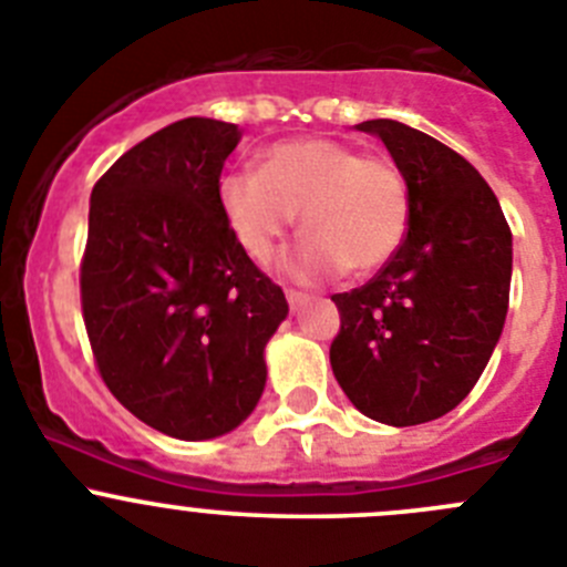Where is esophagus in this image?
Listing matches in <instances>:
<instances>
[{
    "label": "esophagus",
    "mask_w": 567,
    "mask_h": 567,
    "mask_svg": "<svg viewBox=\"0 0 567 567\" xmlns=\"http://www.w3.org/2000/svg\"><path fill=\"white\" fill-rule=\"evenodd\" d=\"M287 300H289V306H292V309H298V306H303L306 300H309V295L295 292V289H287Z\"/></svg>",
    "instance_id": "1"
}]
</instances>
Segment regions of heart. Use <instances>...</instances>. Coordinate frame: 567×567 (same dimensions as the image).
<instances>
[{
	"mask_svg": "<svg viewBox=\"0 0 567 567\" xmlns=\"http://www.w3.org/2000/svg\"><path fill=\"white\" fill-rule=\"evenodd\" d=\"M233 236L252 261L267 264L298 221L309 236L287 258L300 280L342 269L377 272L404 244L410 227L408 179L391 157L362 154L329 137L272 145L261 171L236 168L219 185Z\"/></svg>",
	"mask_w": 567,
	"mask_h": 567,
	"instance_id": "obj_1",
	"label": "heart"
}]
</instances>
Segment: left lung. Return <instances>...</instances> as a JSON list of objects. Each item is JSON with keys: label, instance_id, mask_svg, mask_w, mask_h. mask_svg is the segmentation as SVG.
Returning a JSON list of instances; mask_svg holds the SVG:
<instances>
[{"label": "left lung", "instance_id": "obj_1", "mask_svg": "<svg viewBox=\"0 0 567 567\" xmlns=\"http://www.w3.org/2000/svg\"><path fill=\"white\" fill-rule=\"evenodd\" d=\"M408 179L410 227L365 287L331 295V371L360 413L393 427L458 408L484 373L508 309L512 230L486 179L430 134L365 121Z\"/></svg>", "mask_w": 567, "mask_h": 567}]
</instances>
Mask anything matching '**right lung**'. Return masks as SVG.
<instances>
[{"label": "right lung", "instance_id": "obj_1", "mask_svg": "<svg viewBox=\"0 0 567 567\" xmlns=\"http://www.w3.org/2000/svg\"><path fill=\"white\" fill-rule=\"evenodd\" d=\"M236 123L185 117L128 148L90 199L81 309L112 396L148 427L216 439L256 410L287 298L219 205Z\"/></svg>", "mask_w": 567, "mask_h": 567}]
</instances>
